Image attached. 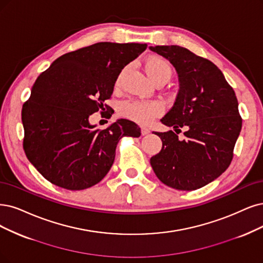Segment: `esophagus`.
Masks as SVG:
<instances>
[{
    "mask_svg": "<svg viewBox=\"0 0 263 263\" xmlns=\"http://www.w3.org/2000/svg\"><path fill=\"white\" fill-rule=\"evenodd\" d=\"M149 132H151L149 129L145 128V126H142V128H141V133H142V135H147Z\"/></svg>",
    "mask_w": 263,
    "mask_h": 263,
    "instance_id": "1",
    "label": "esophagus"
}]
</instances>
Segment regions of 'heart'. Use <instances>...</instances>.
<instances>
[{
	"label": "heart",
	"mask_w": 263,
	"mask_h": 263,
	"mask_svg": "<svg viewBox=\"0 0 263 263\" xmlns=\"http://www.w3.org/2000/svg\"><path fill=\"white\" fill-rule=\"evenodd\" d=\"M145 70L151 79L156 82L159 79L168 80L172 69L168 61L164 58L153 55L149 56L145 62ZM122 73L117 79V84L121 80ZM162 112V106L159 102L156 101H146V100H126L122 102L119 106V114L124 118L137 121L141 124H146L151 122L155 117H158Z\"/></svg>",
	"instance_id": "b5f03b06"
}]
</instances>
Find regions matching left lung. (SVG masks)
<instances>
[{"label":"left lung","mask_w":263,"mask_h":263,"mask_svg":"<svg viewBox=\"0 0 263 263\" xmlns=\"http://www.w3.org/2000/svg\"><path fill=\"white\" fill-rule=\"evenodd\" d=\"M151 50L176 67L180 91L161 122L186 129L182 141L172 130L155 132L162 141L151 158L157 178L166 185L194 191L224 172L234 156L242 119L233 87L212 62L179 45H157Z\"/></svg>","instance_id":"1"}]
</instances>
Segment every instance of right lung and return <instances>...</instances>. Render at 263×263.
Returning a JSON list of instances; mask_svg holds the SVG:
<instances>
[{"mask_svg": "<svg viewBox=\"0 0 263 263\" xmlns=\"http://www.w3.org/2000/svg\"><path fill=\"white\" fill-rule=\"evenodd\" d=\"M146 44L100 42L66 53L36 78L23 105V147L27 158L54 185L80 191L110 170L117 144L139 138V125L120 119L107 129L89 123L92 114L111 116L105 104L124 66Z\"/></svg>", "mask_w": 263, "mask_h": 263, "instance_id": "right-lung-1", "label": "right lung"}]
</instances>
